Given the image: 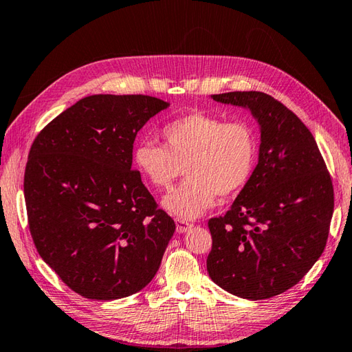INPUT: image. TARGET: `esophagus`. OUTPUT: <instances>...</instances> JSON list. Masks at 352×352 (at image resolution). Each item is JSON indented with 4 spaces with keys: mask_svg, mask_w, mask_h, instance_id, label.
<instances>
[{
    "mask_svg": "<svg viewBox=\"0 0 352 352\" xmlns=\"http://www.w3.org/2000/svg\"><path fill=\"white\" fill-rule=\"evenodd\" d=\"M175 221H176V230H177L179 233H185L186 230H190V229L192 228L191 223L185 221V220H181V218H176Z\"/></svg>",
    "mask_w": 352,
    "mask_h": 352,
    "instance_id": "esophagus-1",
    "label": "esophagus"
}]
</instances>
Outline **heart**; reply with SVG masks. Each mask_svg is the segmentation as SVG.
Wrapping results in <instances>:
<instances>
[{
    "mask_svg": "<svg viewBox=\"0 0 352 352\" xmlns=\"http://www.w3.org/2000/svg\"><path fill=\"white\" fill-rule=\"evenodd\" d=\"M164 146L140 142L132 152L135 167L156 188L167 190L182 173L186 179L168 192L162 206L192 220L220 197L244 188L256 162L257 140L245 120H224L209 113H188L164 124Z\"/></svg>",
    "mask_w": 352,
    "mask_h": 352,
    "instance_id": "heart-1",
    "label": "heart"
}]
</instances>
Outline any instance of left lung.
Here are the masks:
<instances>
[{
    "label": "left lung",
    "mask_w": 352,
    "mask_h": 352,
    "mask_svg": "<svg viewBox=\"0 0 352 352\" xmlns=\"http://www.w3.org/2000/svg\"><path fill=\"white\" fill-rule=\"evenodd\" d=\"M210 98L252 111L261 149L232 208L208 221V274L241 298H271L298 283L324 252L334 209L331 176L309 128L277 99L262 91Z\"/></svg>",
    "instance_id": "8db88e82"
}]
</instances>
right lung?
Wrapping results in <instances>:
<instances>
[{
	"label": "right lung",
	"instance_id": "right-lung-1",
	"mask_svg": "<svg viewBox=\"0 0 352 352\" xmlns=\"http://www.w3.org/2000/svg\"><path fill=\"white\" fill-rule=\"evenodd\" d=\"M168 104L146 95H93L38 132L23 194L42 259L85 298L117 300L151 283L175 233L132 170L137 132Z\"/></svg>",
	"mask_w": 352,
	"mask_h": 352
}]
</instances>
